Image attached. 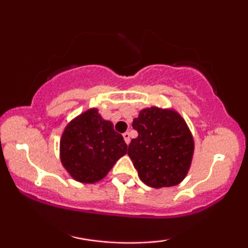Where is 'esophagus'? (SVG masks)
<instances>
[{"label":"esophagus","mask_w":248,"mask_h":248,"mask_svg":"<svg viewBox=\"0 0 248 248\" xmlns=\"http://www.w3.org/2000/svg\"><path fill=\"white\" fill-rule=\"evenodd\" d=\"M124 141H126V143L129 144V142H130V133L129 132L124 133Z\"/></svg>","instance_id":"esophagus-1"}]
</instances>
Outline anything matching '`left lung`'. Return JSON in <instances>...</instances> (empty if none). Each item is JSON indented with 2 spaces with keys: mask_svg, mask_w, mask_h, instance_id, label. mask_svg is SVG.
I'll use <instances>...</instances> for the list:
<instances>
[{
  "mask_svg": "<svg viewBox=\"0 0 248 248\" xmlns=\"http://www.w3.org/2000/svg\"><path fill=\"white\" fill-rule=\"evenodd\" d=\"M139 136L128 155L141 181L152 187L177 186L186 176L193 155V139L177 112L150 107L134 119Z\"/></svg>",
  "mask_w": 248,
  "mask_h": 248,
  "instance_id": "1",
  "label": "left lung"
}]
</instances>
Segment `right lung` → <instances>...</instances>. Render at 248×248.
Here are the masks:
<instances>
[{"label": "right lung", "mask_w": 248, "mask_h": 248, "mask_svg": "<svg viewBox=\"0 0 248 248\" xmlns=\"http://www.w3.org/2000/svg\"><path fill=\"white\" fill-rule=\"evenodd\" d=\"M127 153V144L110 121L91 108L67 124L61 140V160L81 183H95Z\"/></svg>", "instance_id": "add662e5"}]
</instances>
